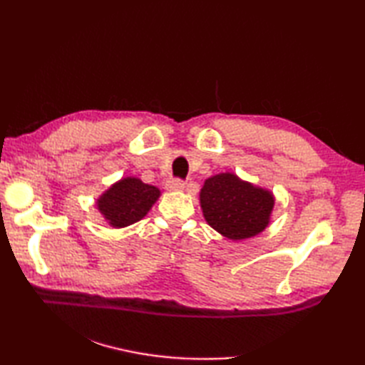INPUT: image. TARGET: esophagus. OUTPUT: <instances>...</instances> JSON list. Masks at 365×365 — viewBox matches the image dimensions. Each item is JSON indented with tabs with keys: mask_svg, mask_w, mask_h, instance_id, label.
Instances as JSON below:
<instances>
[{
	"mask_svg": "<svg viewBox=\"0 0 365 365\" xmlns=\"http://www.w3.org/2000/svg\"><path fill=\"white\" fill-rule=\"evenodd\" d=\"M185 188V182L177 180V178H170L166 182V190L168 191H182Z\"/></svg>",
	"mask_w": 365,
	"mask_h": 365,
	"instance_id": "obj_1",
	"label": "esophagus"
}]
</instances>
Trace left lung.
<instances>
[{
  "label": "left lung",
  "instance_id": "left-lung-1",
  "mask_svg": "<svg viewBox=\"0 0 365 365\" xmlns=\"http://www.w3.org/2000/svg\"><path fill=\"white\" fill-rule=\"evenodd\" d=\"M199 204L208 226L232 242H240L268 227L276 199L268 188L234 173H220L204 182Z\"/></svg>",
  "mask_w": 365,
  "mask_h": 365
}]
</instances>
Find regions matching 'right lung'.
Instances as JSON below:
<instances>
[{
	"label": "right lung",
	"instance_id": "right-lung-1",
	"mask_svg": "<svg viewBox=\"0 0 365 365\" xmlns=\"http://www.w3.org/2000/svg\"><path fill=\"white\" fill-rule=\"evenodd\" d=\"M161 191L138 177H122L96 200L97 210L113 229H122L141 221L150 212Z\"/></svg>",
	"mask_w": 365,
	"mask_h": 365
}]
</instances>
